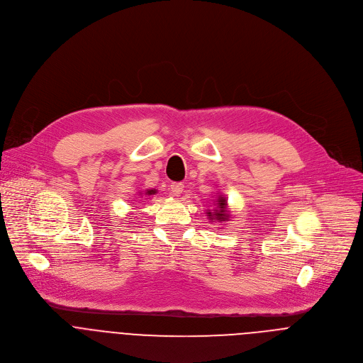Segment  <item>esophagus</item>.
Segmentation results:
<instances>
[{"label":"esophagus","instance_id":"esophagus-1","mask_svg":"<svg viewBox=\"0 0 363 363\" xmlns=\"http://www.w3.org/2000/svg\"><path fill=\"white\" fill-rule=\"evenodd\" d=\"M184 184L182 182H172L171 184V192L174 196H179L184 192Z\"/></svg>","mask_w":363,"mask_h":363}]
</instances>
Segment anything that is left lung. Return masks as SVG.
Wrapping results in <instances>:
<instances>
[{"instance_id": "left-lung-1", "label": "left lung", "mask_w": 363, "mask_h": 363, "mask_svg": "<svg viewBox=\"0 0 363 363\" xmlns=\"http://www.w3.org/2000/svg\"><path fill=\"white\" fill-rule=\"evenodd\" d=\"M216 202V209L212 212V211H208L206 215L209 216L211 222H223V220H228L229 219V213H228V201L226 198H223L222 195H219V198L215 201Z\"/></svg>"}]
</instances>
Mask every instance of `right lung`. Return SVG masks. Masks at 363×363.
Returning <instances> with one entry per match:
<instances>
[{"label": "right lung", "instance_id": "add662e5", "mask_svg": "<svg viewBox=\"0 0 363 363\" xmlns=\"http://www.w3.org/2000/svg\"><path fill=\"white\" fill-rule=\"evenodd\" d=\"M155 192H157L155 189H147V191H145V195H154Z\"/></svg>", "mask_w": 363, "mask_h": 363}]
</instances>
